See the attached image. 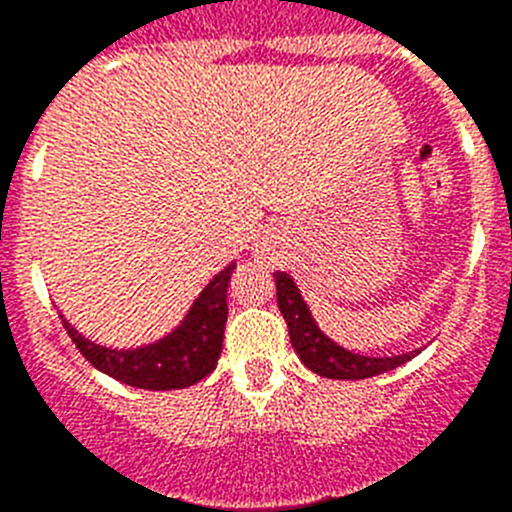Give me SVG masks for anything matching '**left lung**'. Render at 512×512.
Instances as JSON below:
<instances>
[{
    "label": "left lung",
    "mask_w": 512,
    "mask_h": 512,
    "mask_svg": "<svg viewBox=\"0 0 512 512\" xmlns=\"http://www.w3.org/2000/svg\"><path fill=\"white\" fill-rule=\"evenodd\" d=\"M277 302L279 310H282L284 320H287L289 328V341L295 346L297 356L302 359V364L307 369H312L320 377L328 379H369L377 377V374L390 372V369H397L405 361L413 359L418 351H410V354L400 356H361L351 354L343 346L330 341L323 330L315 325L310 310H307L305 300H302L300 289L292 282L289 274L284 271H277Z\"/></svg>",
    "instance_id": "obj_1"
}]
</instances>
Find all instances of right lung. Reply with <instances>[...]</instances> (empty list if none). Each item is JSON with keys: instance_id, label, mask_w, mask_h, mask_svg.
Instances as JSON below:
<instances>
[{"instance_id": "obj_1", "label": "right lung", "mask_w": 512, "mask_h": 512, "mask_svg": "<svg viewBox=\"0 0 512 512\" xmlns=\"http://www.w3.org/2000/svg\"><path fill=\"white\" fill-rule=\"evenodd\" d=\"M235 264L225 266L194 300L192 310L176 330L156 343L140 348H104L76 333L66 320L63 328L84 359L99 372L138 390H182L197 384L215 369L223 351L225 320H228V284Z\"/></svg>"}]
</instances>
